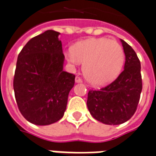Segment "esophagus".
<instances>
[{
  "mask_svg": "<svg viewBox=\"0 0 156 156\" xmlns=\"http://www.w3.org/2000/svg\"><path fill=\"white\" fill-rule=\"evenodd\" d=\"M76 83H81V82H82V80H81V79H80V77H78V76H76Z\"/></svg>",
  "mask_w": 156,
  "mask_h": 156,
  "instance_id": "34e87169",
  "label": "esophagus"
}]
</instances>
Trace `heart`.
Returning <instances> with one entry per match:
<instances>
[{
	"instance_id": "1",
	"label": "heart",
	"mask_w": 156,
	"mask_h": 156,
	"mask_svg": "<svg viewBox=\"0 0 156 156\" xmlns=\"http://www.w3.org/2000/svg\"><path fill=\"white\" fill-rule=\"evenodd\" d=\"M72 66L84 63L83 74L93 86L108 85L118 77L124 63V51L117 41L107 37L90 38L79 42L65 53Z\"/></svg>"
}]
</instances>
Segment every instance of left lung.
Instances as JSON below:
<instances>
[{
	"label": "left lung",
	"mask_w": 156,
	"mask_h": 156,
	"mask_svg": "<svg viewBox=\"0 0 156 156\" xmlns=\"http://www.w3.org/2000/svg\"><path fill=\"white\" fill-rule=\"evenodd\" d=\"M122 43L124 69L113 82L99 90L88 92L87 108L91 116L108 125H119L132 118L142 90L141 66L136 53L125 41Z\"/></svg>",
	"instance_id": "8db88e82"
}]
</instances>
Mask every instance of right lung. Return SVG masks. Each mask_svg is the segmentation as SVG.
Masks as SVG:
<instances>
[{
	"label": "right lung",
	"mask_w": 156,
	"mask_h": 156,
	"mask_svg": "<svg viewBox=\"0 0 156 156\" xmlns=\"http://www.w3.org/2000/svg\"><path fill=\"white\" fill-rule=\"evenodd\" d=\"M59 33L47 30L20 52L13 80L22 115L36 125H49L64 116L75 76L63 70L65 55Z\"/></svg>",
	"instance_id": "add662e5"
}]
</instances>
